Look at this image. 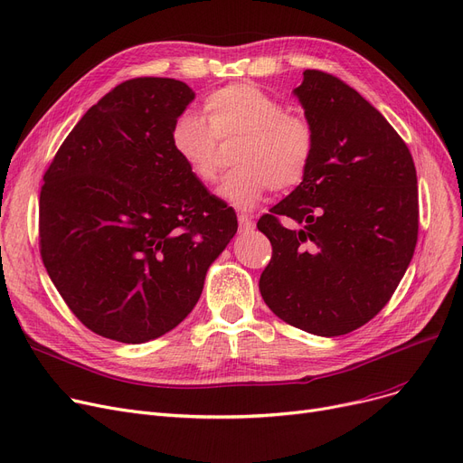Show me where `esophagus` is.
I'll use <instances>...</instances> for the list:
<instances>
[{
	"label": "esophagus",
	"mask_w": 463,
	"mask_h": 463,
	"mask_svg": "<svg viewBox=\"0 0 463 463\" xmlns=\"http://www.w3.org/2000/svg\"><path fill=\"white\" fill-rule=\"evenodd\" d=\"M238 223H240L241 232H250V231L255 229V222L251 219V215H246V213L238 215Z\"/></svg>",
	"instance_id": "1"
}]
</instances>
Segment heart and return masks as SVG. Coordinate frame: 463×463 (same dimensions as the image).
Segmentation results:
<instances>
[{
  "mask_svg": "<svg viewBox=\"0 0 463 463\" xmlns=\"http://www.w3.org/2000/svg\"><path fill=\"white\" fill-rule=\"evenodd\" d=\"M204 118L180 114L170 129V146L187 173L201 184L217 175V140L241 137L234 168L217 194L236 210H251L270 185L278 191L298 185L313 156L315 135L304 116L287 112L274 95L253 84H231L204 99Z\"/></svg>",
  "mask_w": 463,
  "mask_h": 463,
  "instance_id": "obj_1",
  "label": "heart"
}]
</instances>
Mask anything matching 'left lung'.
Segmentation results:
<instances>
[{
  "instance_id": "1",
  "label": "left lung",
  "mask_w": 463,
  "mask_h": 463,
  "mask_svg": "<svg viewBox=\"0 0 463 463\" xmlns=\"http://www.w3.org/2000/svg\"><path fill=\"white\" fill-rule=\"evenodd\" d=\"M293 93L315 146L300 185L257 223L272 244L259 288L281 321L334 337L373 319L407 270L417 170L394 128L345 82L307 69ZM281 216L299 229L283 228Z\"/></svg>"
}]
</instances>
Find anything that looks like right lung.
Returning a JSON list of instances; mask_svg holds the SVG:
<instances>
[{
	"label": "right lung",
	"mask_w": 463,
	"mask_h": 463,
	"mask_svg": "<svg viewBox=\"0 0 463 463\" xmlns=\"http://www.w3.org/2000/svg\"><path fill=\"white\" fill-rule=\"evenodd\" d=\"M193 99L175 79L121 82L88 109L44 175V269L84 326L121 344L178 326L238 229L234 210L170 146Z\"/></svg>",
	"instance_id": "1"
}]
</instances>
